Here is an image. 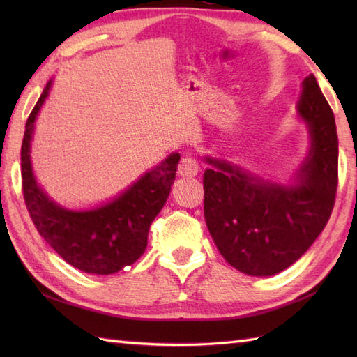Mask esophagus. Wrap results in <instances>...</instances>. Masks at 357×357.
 Listing matches in <instances>:
<instances>
[{
  "mask_svg": "<svg viewBox=\"0 0 357 357\" xmlns=\"http://www.w3.org/2000/svg\"><path fill=\"white\" fill-rule=\"evenodd\" d=\"M198 172H199V164L193 156H185L181 159L179 167H178V173L181 176L192 178V176H196Z\"/></svg>",
  "mask_w": 357,
  "mask_h": 357,
  "instance_id": "1",
  "label": "esophagus"
}]
</instances>
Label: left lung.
<instances>
[{
	"mask_svg": "<svg viewBox=\"0 0 357 357\" xmlns=\"http://www.w3.org/2000/svg\"><path fill=\"white\" fill-rule=\"evenodd\" d=\"M298 116L310 151L294 184L271 183L222 159L206 158L204 216L219 253L250 276H273L294 264L327 225L337 188L335 115L314 75L302 81Z\"/></svg>",
	"mask_w": 357,
	"mask_h": 357,
	"instance_id": "left-lung-1",
	"label": "left lung"
}]
</instances>
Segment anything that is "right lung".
I'll return each instance as SVG.
<instances>
[{
  "label": "right lung",
  "instance_id": "obj_1",
  "mask_svg": "<svg viewBox=\"0 0 357 357\" xmlns=\"http://www.w3.org/2000/svg\"><path fill=\"white\" fill-rule=\"evenodd\" d=\"M50 86L49 81L30 113L22 138L21 176L26 206L38 233L67 264L90 275H113L146 252L150 225L169 198L181 156H167L101 207L69 210L58 206L38 185L30 162L35 119Z\"/></svg>",
  "mask_w": 357,
  "mask_h": 357
}]
</instances>
